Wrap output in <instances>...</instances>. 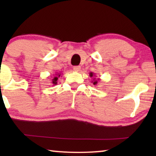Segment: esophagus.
<instances>
[{
    "label": "esophagus",
    "mask_w": 156,
    "mask_h": 156,
    "mask_svg": "<svg viewBox=\"0 0 156 156\" xmlns=\"http://www.w3.org/2000/svg\"><path fill=\"white\" fill-rule=\"evenodd\" d=\"M73 69H74L75 72H78L80 71L81 67H80V66H74V67H73Z\"/></svg>",
    "instance_id": "esophagus-1"
}]
</instances>
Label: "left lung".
I'll return each instance as SVG.
<instances>
[{
  "label": "left lung",
  "instance_id": "1",
  "mask_svg": "<svg viewBox=\"0 0 156 156\" xmlns=\"http://www.w3.org/2000/svg\"><path fill=\"white\" fill-rule=\"evenodd\" d=\"M89 76H90V77H93V80L91 81V83H93L94 85H97L99 79H96L95 74L93 73V72H90V73H89Z\"/></svg>",
  "mask_w": 156,
  "mask_h": 156
}]
</instances>
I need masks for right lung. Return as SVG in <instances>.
I'll use <instances>...</instances> for the list:
<instances>
[{
  "mask_svg": "<svg viewBox=\"0 0 156 156\" xmlns=\"http://www.w3.org/2000/svg\"><path fill=\"white\" fill-rule=\"evenodd\" d=\"M60 76L61 73H59V72H55V74H53L52 76H51V82H52L53 86L57 84V80Z\"/></svg>",
  "mask_w": 156,
  "mask_h": 156,
  "instance_id": "add662e5",
  "label": "right lung"
}]
</instances>
